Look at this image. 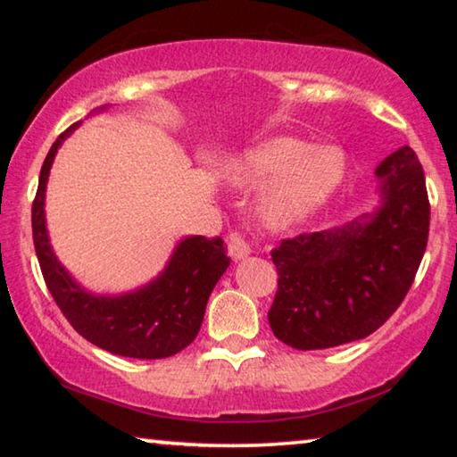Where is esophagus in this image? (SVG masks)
<instances>
[{
  "mask_svg": "<svg viewBox=\"0 0 457 457\" xmlns=\"http://www.w3.org/2000/svg\"><path fill=\"white\" fill-rule=\"evenodd\" d=\"M228 245H229V256H231V260H236V262H242L252 253L250 244H247L245 239L242 236H237V234H231L228 237Z\"/></svg>",
  "mask_w": 457,
  "mask_h": 457,
  "instance_id": "1",
  "label": "esophagus"
}]
</instances>
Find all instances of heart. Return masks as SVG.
<instances>
[{
	"label": "heart",
	"instance_id": "heart-1",
	"mask_svg": "<svg viewBox=\"0 0 457 457\" xmlns=\"http://www.w3.org/2000/svg\"><path fill=\"white\" fill-rule=\"evenodd\" d=\"M349 171L338 146H314L290 135L268 137L228 157L218 169L223 183L258 189L256 218L266 229L286 231L311 221L343 187Z\"/></svg>",
	"mask_w": 457,
	"mask_h": 457
}]
</instances>
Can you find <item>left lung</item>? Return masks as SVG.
<instances>
[{"mask_svg":"<svg viewBox=\"0 0 457 457\" xmlns=\"http://www.w3.org/2000/svg\"><path fill=\"white\" fill-rule=\"evenodd\" d=\"M375 181L373 212L286 239L272 252L280 278L268 320L292 349H330L369 337L411 288L429 234L425 175L411 146L385 157Z\"/></svg>","mask_w":457,"mask_h":457,"instance_id":"obj_1","label":"left lung"}]
</instances>
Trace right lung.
Segmentation results:
<instances>
[{
    "label": "right lung",
    "instance_id": "right-lung-1",
    "mask_svg": "<svg viewBox=\"0 0 457 457\" xmlns=\"http://www.w3.org/2000/svg\"><path fill=\"white\" fill-rule=\"evenodd\" d=\"M106 104L96 108L98 114ZM82 122L64 130L46 157L32 207L36 256L46 286L74 330L112 354L130 359L173 357L193 343L204 322L210 294L226 274L229 256L221 237L185 236L165 268L143 286L119 294H98L76 280L54 252L46 223V187L56 153Z\"/></svg>",
    "mask_w": 457,
    "mask_h": 457
}]
</instances>
